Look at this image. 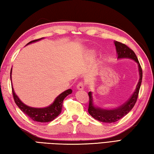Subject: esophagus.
I'll list each match as a JSON object with an SVG mask.
<instances>
[{
	"label": "esophagus",
	"instance_id": "esophagus-1",
	"mask_svg": "<svg viewBox=\"0 0 154 154\" xmlns=\"http://www.w3.org/2000/svg\"><path fill=\"white\" fill-rule=\"evenodd\" d=\"M84 86H85V84H84L83 82H80L77 85V88L78 90H83Z\"/></svg>",
	"mask_w": 154,
	"mask_h": 154
}]
</instances>
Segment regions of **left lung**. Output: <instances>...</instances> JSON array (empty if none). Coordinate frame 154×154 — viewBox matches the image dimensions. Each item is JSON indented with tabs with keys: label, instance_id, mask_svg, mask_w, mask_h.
Instances as JSON below:
<instances>
[{
	"label": "left lung",
	"instance_id": "left-lung-1",
	"mask_svg": "<svg viewBox=\"0 0 154 154\" xmlns=\"http://www.w3.org/2000/svg\"><path fill=\"white\" fill-rule=\"evenodd\" d=\"M114 43L116 48L118 58H129L134 60L138 64L140 79L137 84L136 88L130 98L124 104L112 109H103L96 106L95 103H94L92 92H88L89 106L88 109V113L96 120L102 122H106V123H114V122H117L130 112L137 101L142 80V69L134 52L125 44L118 41H116Z\"/></svg>",
	"mask_w": 154,
	"mask_h": 154
}]
</instances>
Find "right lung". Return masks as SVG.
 <instances>
[{"instance_id":"add662e5","label":"right lung","mask_w":154,"mask_h":154,"mask_svg":"<svg viewBox=\"0 0 154 154\" xmlns=\"http://www.w3.org/2000/svg\"><path fill=\"white\" fill-rule=\"evenodd\" d=\"M40 39L34 40L32 41H30L29 44H30L34 42H36ZM11 73L12 69L11 70ZM12 95H13V98L16 104L19 108L21 111L24 112L25 114L27 115L30 119L35 122H51L58 116L60 114L62 109V102L64 98L68 95L70 94L72 92V90L71 89H68L64 91V92L60 94L57 98L55 99L51 105L46 108H32L30 106H28L24 103L20 101V100L18 98V97L16 95L14 91L13 90L12 85Z\"/></svg>"}]
</instances>
